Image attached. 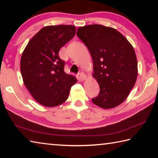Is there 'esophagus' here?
Masks as SVG:
<instances>
[{"instance_id":"obj_1","label":"esophagus","mask_w":158,"mask_h":158,"mask_svg":"<svg viewBox=\"0 0 158 158\" xmlns=\"http://www.w3.org/2000/svg\"><path fill=\"white\" fill-rule=\"evenodd\" d=\"M79 79L81 80V81H84V80L86 78V75L84 73H80L79 74Z\"/></svg>"}]
</instances>
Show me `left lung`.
Segmentation results:
<instances>
[{
    "label": "left lung",
    "mask_w": 158,
    "mask_h": 158,
    "mask_svg": "<svg viewBox=\"0 0 158 158\" xmlns=\"http://www.w3.org/2000/svg\"><path fill=\"white\" fill-rule=\"evenodd\" d=\"M77 35L89 49L93 77L100 93L93 102L103 109L123 102L135 84L137 61L133 47L123 35L111 27L94 24L80 27Z\"/></svg>",
    "instance_id": "left-lung-1"
}]
</instances>
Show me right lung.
Wrapping results in <instances>:
<instances>
[{
  "mask_svg": "<svg viewBox=\"0 0 158 158\" xmlns=\"http://www.w3.org/2000/svg\"><path fill=\"white\" fill-rule=\"evenodd\" d=\"M71 25L49 26L35 35L21 58L24 85L35 100L45 106H55L68 98L74 77L64 71L65 62L60 58L61 47L75 35Z\"/></svg>",
  "mask_w": 158,
  "mask_h": 158,
  "instance_id": "obj_1",
  "label": "right lung"
}]
</instances>
